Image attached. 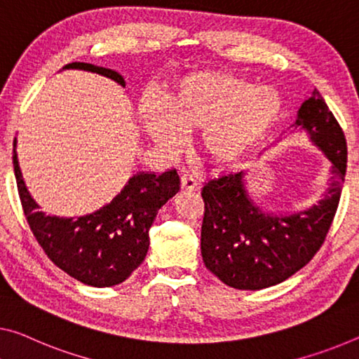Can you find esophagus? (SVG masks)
<instances>
[{"label":"esophagus","instance_id":"1","mask_svg":"<svg viewBox=\"0 0 359 359\" xmlns=\"http://www.w3.org/2000/svg\"><path fill=\"white\" fill-rule=\"evenodd\" d=\"M196 189H197V181H196L194 176H191V175L181 176V191L192 192Z\"/></svg>","mask_w":359,"mask_h":359}]
</instances>
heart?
I'll list each match as a JSON object with an SVG mask.
<instances>
[{"label": "heart", "mask_w": 359, "mask_h": 359, "mask_svg": "<svg viewBox=\"0 0 359 359\" xmlns=\"http://www.w3.org/2000/svg\"><path fill=\"white\" fill-rule=\"evenodd\" d=\"M284 99L271 86H255L226 72H194L176 81L165 99L147 97L140 115L147 136L176 151L184 133L198 130L197 144L215 167L247 156L278 122Z\"/></svg>", "instance_id": "1"}]
</instances>
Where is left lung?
I'll return each instance as SVG.
<instances>
[{"label":"left lung","mask_w":359,"mask_h":359,"mask_svg":"<svg viewBox=\"0 0 359 359\" xmlns=\"http://www.w3.org/2000/svg\"><path fill=\"white\" fill-rule=\"evenodd\" d=\"M294 128L306 131L332 163L330 186L310 208L263 212L247 191V172L219 176L203 186L202 258L229 287L260 290L283 283L311 260L332 224L345 181L346 141L318 90L302 104Z\"/></svg>","instance_id":"left-lung-1"}]
</instances>
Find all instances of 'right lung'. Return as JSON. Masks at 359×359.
<instances>
[{
  "instance_id": "add662e5",
  "label": "right lung",
  "mask_w": 359,
  "mask_h": 359,
  "mask_svg": "<svg viewBox=\"0 0 359 359\" xmlns=\"http://www.w3.org/2000/svg\"><path fill=\"white\" fill-rule=\"evenodd\" d=\"M76 69L99 74L125 86L123 76L112 69L86 62H72L62 70ZM14 175L22 208L38 244L57 268L72 278L93 287H110L128 279L146 258L149 229L168 198L180 191L176 170L156 175L140 172L99 210L76 218L51 217L38 210L33 201L15 152Z\"/></svg>"
}]
</instances>
